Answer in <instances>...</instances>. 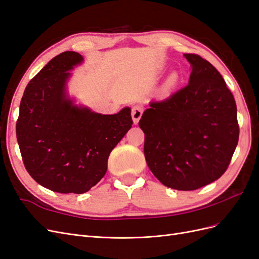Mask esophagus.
<instances>
[{"mask_svg": "<svg viewBox=\"0 0 259 259\" xmlns=\"http://www.w3.org/2000/svg\"><path fill=\"white\" fill-rule=\"evenodd\" d=\"M143 115V108L140 106H135L132 109V119L134 124H138L140 117Z\"/></svg>", "mask_w": 259, "mask_h": 259, "instance_id": "obj_1", "label": "esophagus"}]
</instances>
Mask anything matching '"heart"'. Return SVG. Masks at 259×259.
I'll use <instances>...</instances> for the list:
<instances>
[{
	"label": "heart",
	"mask_w": 259,
	"mask_h": 259,
	"mask_svg": "<svg viewBox=\"0 0 259 259\" xmlns=\"http://www.w3.org/2000/svg\"><path fill=\"white\" fill-rule=\"evenodd\" d=\"M178 81H179L178 74L177 73H171L168 76V79L166 81V86H167V88H174L175 85L178 84Z\"/></svg>",
	"instance_id": "heart-1"
}]
</instances>
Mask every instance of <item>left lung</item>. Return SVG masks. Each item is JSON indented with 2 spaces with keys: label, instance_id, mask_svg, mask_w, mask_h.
Masks as SVG:
<instances>
[{
  "label": "left lung",
  "instance_id": "left-lung-1",
  "mask_svg": "<svg viewBox=\"0 0 259 259\" xmlns=\"http://www.w3.org/2000/svg\"><path fill=\"white\" fill-rule=\"evenodd\" d=\"M189 84L151 103L139 121L145 158L160 182L176 190L199 189L221 177L239 142L237 105L216 68L185 54Z\"/></svg>",
  "mask_w": 259,
  "mask_h": 259
}]
</instances>
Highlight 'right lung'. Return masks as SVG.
Returning a JSON list of instances; mask_svg holds the SVG:
<instances>
[{
	"instance_id": "right-lung-1",
	"label": "right lung",
	"mask_w": 259,
	"mask_h": 259,
	"mask_svg": "<svg viewBox=\"0 0 259 259\" xmlns=\"http://www.w3.org/2000/svg\"><path fill=\"white\" fill-rule=\"evenodd\" d=\"M79 53L54 57L29 82L20 101L16 135L23 164L37 184L59 193L88 192L103 178L109 154L132 127L131 109L100 114L67 93Z\"/></svg>"
}]
</instances>
